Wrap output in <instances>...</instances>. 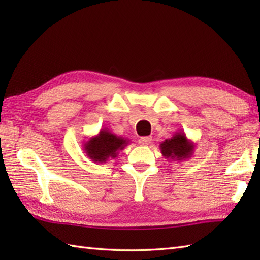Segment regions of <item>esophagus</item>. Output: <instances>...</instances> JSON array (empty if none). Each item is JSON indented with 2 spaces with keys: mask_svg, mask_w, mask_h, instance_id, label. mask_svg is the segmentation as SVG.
<instances>
[{
  "mask_svg": "<svg viewBox=\"0 0 260 260\" xmlns=\"http://www.w3.org/2000/svg\"><path fill=\"white\" fill-rule=\"evenodd\" d=\"M152 142V137L151 136H144V137H141V139L139 140V143L141 145L143 146H146L148 144H151Z\"/></svg>",
  "mask_w": 260,
  "mask_h": 260,
  "instance_id": "34e87169",
  "label": "esophagus"
}]
</instances>
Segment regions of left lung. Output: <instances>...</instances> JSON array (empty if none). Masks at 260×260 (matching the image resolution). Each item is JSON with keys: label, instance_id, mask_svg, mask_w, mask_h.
<instances>
[{"label": "left lung", "instance_id": "left-lung-1", "mask_svg": "<svg viewBox=\"0 0 260 260\" xmlns=\"http://www.w3.org/2000/svg\"><path fill=\"white\" fill-rule=\"evenodd\" d=\"M162 155L171 161H185L194 153V143L187 139L183 132H176L171 139L159 144Z\"/></svg>", "mask_w": 260, "mask_h": 260}]
</instances>
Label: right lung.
<instances>
[{
	"instance_id": "1",
	"label": "right lung",
	"mask_w": 260,
	"mask_h": 260,
	"mask_svg": "<svg viewBox=\"0 0 260 260\" xmlns=\"http://www.w3.org/2000/svg\"><path fill=\"white\" fill-rule=\"evenodd\" d=\"M128 143L129 140L104 128L84 143V151L93 163H106L108 159L117 157L118 152L124 150Z\"/></svg>"
}]
</instances>
